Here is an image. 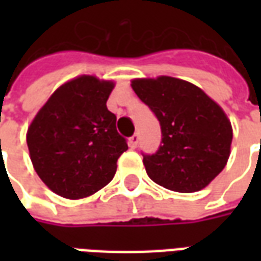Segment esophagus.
<instances>
[{
  "label": "esophagus",
  "mask_w": 261,
  "mask_h": 261,
  "mask_svg": "<svg viewBox=\"0 0 261 261\" xmlns=\"http://www.w3.org/2000/svg\"><path fill=\"white\" fill-rule=\"evenodd\" d=\"M138 141H140V136H138V133H134V134L130 137V147L136 148L137 145H138Z\"/></svg>",
  "instance_id": "1"
}]
</instances>
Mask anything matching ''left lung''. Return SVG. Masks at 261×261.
Instances as JSON below:
<instances>
[{"label":"left lung","instance_id":"obj_1","mask_svg":"<svg viewBox=\"0 0 261 261\" xmlns=\"http://www.w3.org/2000/svg\"><path fill=\"white\" fill-rule=\"evenodd\" d=\"M131 86L162 133L158 151L142 152L148 176L173 192L204 189L229 158L232 127L224 110L200 88L172 76L134 80Z\"/></svg>","mask_w":261,"mask_h":261}]
</instances>
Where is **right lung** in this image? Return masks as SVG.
<instances>
[{
    "label": "right lung",
    "mask_w": 261,
    "mask_h": 261,
    "mask_svg": "<svg viewBox=\"0 0 261 261\" xmlns=\"http://www.w3.org/2000/svg\"><path fill=\"white\" fill-rule=\"evenodd\" d=\"M114 84L84 75L61 85L28 130L32 164L44 185L65 198L96 193L113 179L127 140L106 102Z\"/></svg>",
    "instance_id": "add662e5"
}]
</instances>
